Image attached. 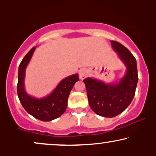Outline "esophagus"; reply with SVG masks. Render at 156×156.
<instances>
[{"label": "esophagus", "instance_id": "obj_1", "mask_svg": "<svg viewBox=\"0 0 156 156\" xmlns=\"http://www.w3.org/2000/svg\"><path fill=\"white\" fill-rule=\"evenodd\" d=\"M89 72L87 69L86 68H83V69H80L79 70V78L80 79L83 80L89 76Z\"/></svg>", "mask_w": 156, "mask_h": 156}]
</instances>
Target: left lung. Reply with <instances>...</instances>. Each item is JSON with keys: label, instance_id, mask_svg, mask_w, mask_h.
Wrapping results in <instances>:
<instances>
[{"label": "left lung", "instance_id": "obj_1", "mask_svg": "<svg viewBox=\"0 0 156 156\" xmlns=\"http://www.w3.org/2000/svg\"><path fill=\"white\" fill-rule=\"evenodd\" d=\"M111 44L126 67L124 76L117 83H105L92 78L83 80L91 108L104 117H116L124 112L133 101L139 79L136 61L133 54L119 42L112 40Z\"/></svg>", "mask_w": 156, "mask_h": 156}]
</instances>
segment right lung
Returning a JSON list of instances; mask_svg holds the SVG:
<instances>
[{"instance_id": "obj_1", "label": "right lung", "mask_w": 156, "mask_h": 156, "mask_svg": "<svg viewBox=\"0 0 156 156\" xmlns=\"http://www.w3.org/2000/svg\"><path fill=\"white\" fill-rule=\"evenodd\" d=\"M35 49L36 47L31 48L20 64L17 87V95L23 107L28 114L39 120L51 121L59 117L66 111L68 97L79 78L78 74H73L64 78L54 90L44 98H36L29 95L25 90L24 80L26 67L31 59Z\"/></svg>"}]
</instances>
